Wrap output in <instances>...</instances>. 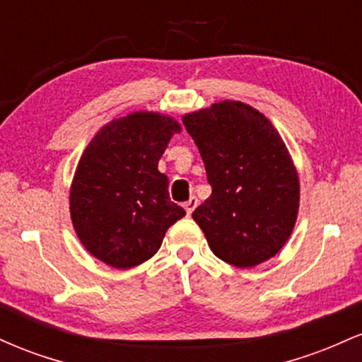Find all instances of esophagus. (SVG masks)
<instances>
[{
    "instance_id": "34e87169",
    "label": "esophagus",
    "mask_w": 362,
    "mask_h": 362,
    "mask_svg": "<svg viewBox=\"0 0 362 362\" xmlns=\"http://www.w3.org/2000/svg\"><path fill=\"white\" fill-rule=\"evenodd\" d=\"M197 204H199V201H197V197H190L189 201L185 202L184 204V207H185V211H187V214H192L194 213V209L195 207H197Z\"/></svg>"
}]
</instances>
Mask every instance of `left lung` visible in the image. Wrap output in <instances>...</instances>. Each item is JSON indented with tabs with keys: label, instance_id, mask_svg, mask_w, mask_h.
<instances>
[{
	"label": "left lung",
	"instance_id": "left-lung-1",
	"mask_svg": "<svg viewBox=\"0 0 362 362\" xmlns=\"http://www.w3.org/2000/svg\"><path fill=\"white\" fill-rule=\"evenodd\" d=\"M213 192L192 213L218 259L255 267L284 247L300 207V178L271 120L243 102L185 114Z\"/></svg>",
	"mask_w": 362,
	"mask_h": 362
}]
</instances>
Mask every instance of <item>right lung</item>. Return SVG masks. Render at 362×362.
I'll return each instance as SVG.
<instances>
[{"label":"right lung","mask_w":362,"mask_h":362,"mask_svg":"<svg viewBox=\"0 0 362 362\" xmlns=\"http://www.w3.org/2000/svg\"><path fill=\"white\" fill-rule=\"evenodd\" d=\"M182 127L156 112H132L105 124L74 172L69 211L83 247L115 269L143 264L185 211L170 201L158 161Z\"/></svg>","instance_id":"right-lung-1"}]
</instances>
